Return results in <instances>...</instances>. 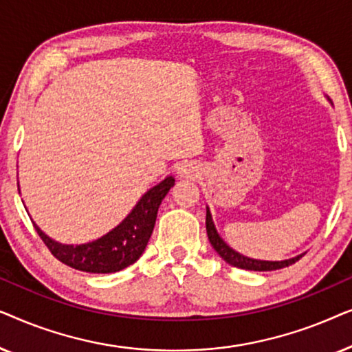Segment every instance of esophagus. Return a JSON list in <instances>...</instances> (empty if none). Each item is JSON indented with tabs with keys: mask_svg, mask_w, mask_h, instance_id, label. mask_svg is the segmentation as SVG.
I'll use <instances>...</instances> for the list:
<instances>
[{
	"mask_svg": "<svg viewBox=\"0 0 352 352\" xmlns=\"http://www.w3.org/2000/svg\"><path fill=\"white\" fill-rule=\"evenodd\" d=\"M177 175L181 177H187V179H194V177L199 176V168H197L194 163H182V165L177 168Z\"/></svg>",
	"mask_w": 352,
	"mask_h": 352,
	"instance_id": "esophagus-1",
	"label": "esophagus"
}]
</instances>
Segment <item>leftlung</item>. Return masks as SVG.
I'll return each mask as SVG.
<instances>
[{
    "mask_svg": "<svg viewBox=\"0 0 352 352\" xmlns=\"http://www.w3.org/2000/svg\"><path fill=\"white\" fill-rule=\"evenodd\" d=\"M206 234H208V240L210 243L213 245L216 253H218L226 263H229L230 266L234 267L247 269V271H258V272L276 271V269H282V267L290 266V264H295L298 259L305 254V253L298 254V256L283 259V261H263V259H253V258L243 256V254H240L239 252H235V250L230 248L229 245L219 237L218 230L214 228L213 218H211L208 206H206Z\"/></svg>",
    "mask_w": 352,
    "mask_h": 352,
    "instance_id": "obj_1",
    "label": "left lung"
}]
</instances>
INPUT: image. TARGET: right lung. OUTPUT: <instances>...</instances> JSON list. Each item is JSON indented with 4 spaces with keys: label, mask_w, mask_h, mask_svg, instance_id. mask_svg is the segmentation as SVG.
I'll use <instances>...</instances> for the list:
<instances>
[{
    "label": "right lung",
    "mask_w": 352,
    "mask_h": 352,
    "mask_svg": "<svg viewBox=\"0 0 352 352\" xmlns=\"http://www.w3.org/2000/svg\"><path fill=\"white\" fill-rule=\"evenodd\" d=\"M173 186L175 177L166 176L141 197V200L117 228L88 243H59L47 237L35 223L33 224L43 242L60 263L91 274L118 272L141 258L152 235L162 200Z\"/></svg>",
    "instance_id": "1"
}]
</instances>
